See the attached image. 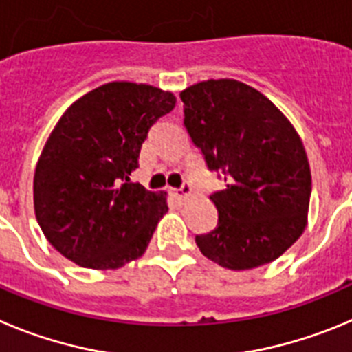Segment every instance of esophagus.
<instances>
[{
  "label": "esophagus",
  "mask_w": 352,
  "mask_h": 352,
  "mask_svg": "<svg viewBox=\"0 0 352 352\" xmlns=\"http://www.w3.org/2000/svg\"><path fill=\"white\" fill-rule=\"evenodd\" d=\"M172 195L175 196V198H179V199L188 198V196L191 195V186H189V184L184 182L179 189H172Z\"/></svg>",
  "instance_id": "esophagus-1"
}]
</instances>
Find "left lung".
Masks as SVG:
<instances>
[{"mask_svg": "<svg viewBox=\"0 0 352 352\" xmlns=\"http://www.w3.org/2000/svg\"><path fill=\"white\" fill-rule=\"evenodd\" d=\"M180 100L192 144L224 175L210 196L217 226L196 245L230 270L272 263L307 226L312 177L302 138L265 94L233 78L189 85Z\"/></svg>", "mask_w": 352, "mask_h": 352, "instance_id": "8db88e82", "label": "left lung"}]
</instances>
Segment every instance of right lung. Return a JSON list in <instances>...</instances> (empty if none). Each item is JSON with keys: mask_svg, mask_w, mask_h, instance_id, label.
I'll return each instance as SVG.
<instances>
[{"mask_svg": "<svg viewBox=\"0 0 352 352\" xmlns=\"http://www.w3.org/2000/svg\"><path fill=\"white\" fill-rule=\"evenodd\" d=\"M175 101L154 85L109 82L61 116L36 163L33 199L43 235L69 261L110 270L145 252L168 212L166 192L129 175L151 126Z\"/></svg>", "mask_w": 352, "mask_h": 352, "instance_id": "1", "label": "right lung"}]
</instances>
